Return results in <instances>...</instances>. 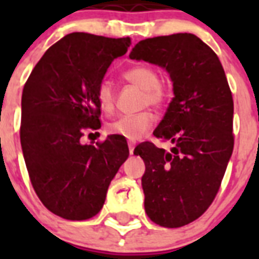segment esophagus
<instances>
[{"label": "esophagus", "mask_w": 259, "mask_h": 259, "mask_svg": "<svg viewBox=\"0 0 259 259\" xmlns=\"http://www.w3.org/2000/svg\"><path fill=\"white\" fill-rule=\"evenodd\" d=\"M127 145H129V152H130V154H133V152H134V148H136V142L130 141L129 144H127Z\"/></svg>", "instance_id": "obj_1"}]
</instances>
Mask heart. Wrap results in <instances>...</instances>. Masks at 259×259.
Listing matches in <instances>:
<instances>
[{"mask_svg":"<svg viewBox=\"0 0 259 259\" xmlns=\"http://www.w3.org/2000/svg\"><path fill=\"white\" fill-rule=\"evenodd\" d=\"M123 78L134 86L144 90V105L158 107L166 98L165 89L160 83L157 71L149 66L130 67L123 72ZM97 101L103 113L110 114L115 107V93L111 83L102 80L97 87ZM154 123L153 114L149 111L122 115L107 125V133L119 136L130 141H137L145 136Z\"/></svg>","mask_w":259,"mask_h":259,"instance_id":"obj_1","label":"heart"}]
</instances>
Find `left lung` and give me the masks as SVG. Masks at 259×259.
<instances>
[{"label":"left lung","instance_id":"1","mask_svg":"<svg viewBox=\"0 0 259 259\" xmlns=\"http://www.w3.org/2000/svg\"><path fill=\"white\" fill-rule=\"evenodd\" d=\"M129 58L164 67L173 82L175 98L153 132L173 148L146 141L134 154L145 162L146 215L176 229L201 217L221 188L234 149L231 90L217 54L192 33L145 38Z\"/></svg>","mask_w":259,"mask_h":259}]
</instances>
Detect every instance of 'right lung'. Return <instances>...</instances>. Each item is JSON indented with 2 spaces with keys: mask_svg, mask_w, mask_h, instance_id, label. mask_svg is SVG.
<instances>
[{
  "mask_svg": "<svg viewBox=\"0 0 259 259\" xmlns=\"http://www.w3.org/2000/svg\"><path fill=\"white\" fill-rule=\"evenodd\" d=\"M129 47V37L67 34L47 50L22 90L20 140L26 169L38 199L58 217H95L129 157L119 136L97 145L80 142L86 132L101 127L97 87Z\"/></svg>",
  "mask_w": 259,
  "mask_h": 259,
  "instance_id": "obj_1",
  "label": "right lung"
}]
</instances>
